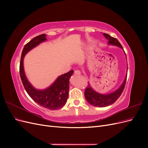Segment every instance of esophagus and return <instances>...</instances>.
Segmentation results:
<instances>
[{"label": "esophagus", "instance_id": "34e87169", "mask_svg": "<svg viewBox=\"0 0 148 148\" xmlns=\"http://www.w3.org/2000/svg\"><path fill=\"white\" fill-rule=\"evenodd\" d=\"M74 73H75V75H80V74H81V71H80L78 70H75L74 71Z\"/></svg>", "mask_w": 148, "mask_h": 148}]
</instances>
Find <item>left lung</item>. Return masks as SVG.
<instances>
[{"mask_svg": "<svg viewBox=\"0 0 148 148\" xmlns=\"http://www.w3.org/2000/svg\"><path fill=\"white\" fill-rule=\"evenodd\" d=\"M103 35L108 40L109 44L119 46L123 49L121 44L117 39L110 36V35L106 33H104ZM127 78V75L126 78H125L123 83L117 91L109 94V95H101V94L98 93L95 91H94L92 88L90 86V85L88 84V86L85 89V98H86V99L89 104L98 107H104L112 104L119 99V97L122 95L125 86V84H126Z\"/></svg>", "mask_w": 148, "mask_h": 148, "instance_id": "8db88e82", "label": "left lung"}]
</instances>
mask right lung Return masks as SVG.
Instances as JSON below:
<instances>
[{
	"instance_id": "add662e5",
	"label": "right lung",
	"mask_w": 148,
	"mask_h": 148,
	"mask_svg": "<svg viewBox=\"0 0 148 148\" xmlns=\"http://www.w3.org/2000/svg\"><path fill=\"white\" fill-rule=\"evenodd\" d=\"M46 36L45 34L39 35L25 44L21 56L20 75L25 90L31 99L44 108L50 110H57L62 108L66 104L68 99L69 79L72 75L73 70H70L69 72L60 75L48 88L44 90H38L33 88L28 81L23 69V58L26 53L41 42L46 41L47 39Z\"/></svg>"
}]
</instances>
